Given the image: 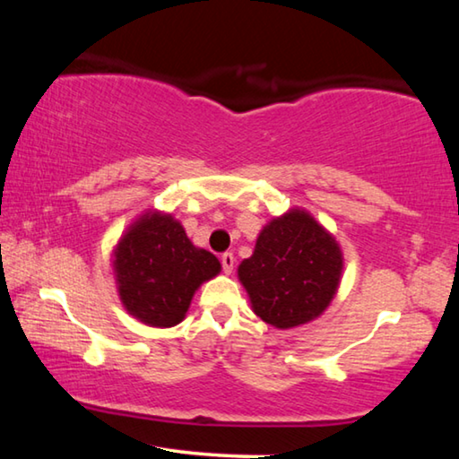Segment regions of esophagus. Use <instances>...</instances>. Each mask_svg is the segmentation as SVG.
<instances>
[{
	"mask_svg": "<svg viewBox=\"0 0 459 459\" xmlns=\"http://www.w3.org/2000/svg\"><path fill=\"white\" fill-rule=\"evenodd\" d=\"M221 263H222L224 273H232V269H235V255L224 253L222 257H221Z\"/></svg>",
	"mask_w": 459,
	"mask_h": 459,
	"instance_id": "34e87169",
	"label": "esophagus"
}]
</instances>
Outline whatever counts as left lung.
Returning a JSON list of instances; mask_svg holds the SVG:
<instances>
[{
  "label": "left lung",
  "instance_id": "1",
  "mask_svg": "<svg viewBox=\"0 0 459 459\" xmlns=\"http://www.w3.org/2000/svg\"><path fill=\"white\" fill-rule=\"evenodd\" d=\"M340 275L336 238L298 208L271 221L251 257L238 265L253 312L281 330L320 316L336 295Z\"/></svg>",
  "mask_w": 459,
  "mask_h": 459
}]
</instances>
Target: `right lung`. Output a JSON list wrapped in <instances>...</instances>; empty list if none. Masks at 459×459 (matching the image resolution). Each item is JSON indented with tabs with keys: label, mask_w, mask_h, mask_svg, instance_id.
Listing matches in <instances>:
<instances>
[{
	"label": "right lung",
	"mask_w": 459,
	"mask_h": 459,
	"mask_svg": "<svg viewBox=\"0 0 459 459\" xmlns=\"http://www.w3.org/2000/svg\"><path fill=\"white\" fill-rule=\"evenodd\" d=\"M115 277L127 312L155 328L184 320L194 291L219 275L221 263L186 237L172 214L147 212L115 248Z\"/></svg>",
	"instance_id": "1"
}]
</instances>
